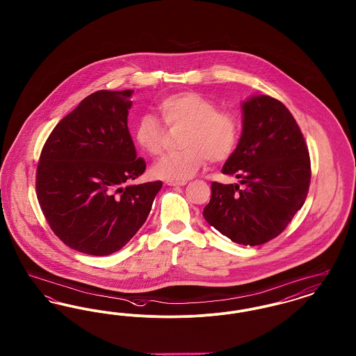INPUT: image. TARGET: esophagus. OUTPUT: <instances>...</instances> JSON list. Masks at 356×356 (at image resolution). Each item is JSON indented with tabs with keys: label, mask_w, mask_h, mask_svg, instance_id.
Here are the masks:
<instances>
[{
	"label": "esophagus",
	"mask_w": 356,
	"mask_h": 356,
	"mask_svg": "<svg viewBox=\"0 0 356 356\" xmlns=\"http://www.w3.org/2000/svg\"><path fill=\"white\" fill-rule=\"evenodd\" d=\"M186 184V181H170V180L167 181V186H184Z\"/></svg>",
	"instance_id": "34e87169"
}]
</instances>
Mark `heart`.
Segmentation results:
<instances>
[{
  "instance_id": "1",
  "label": "heart",
  "mask_w": 356,
  "mask_h": 356,
  "mask_svg": "<svg viewBox=\"0 0 356 356\" xmlns=\"http://www.w3.org/2000/svg\"><path fill=\"white\" fill-rule=\"evenodd\" d=\"M159 111L170 127H186L181 141L184 151L170 153L154 163L152 175L170 181H186L207 161H222L236 148L238 121L225 111H219L212 100L197 92H180L163 99ZM165 131L152 115H143L135 129L137 145L149 154H160Z\"/></svg>"
}]
</instances>
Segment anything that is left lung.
Listing matches in <instances>:
<instances>
[{"label":"left lung","instance_id":"left-lung-1","mask_svg":"<svg viewBox=\"0 0 356 356\" xmlns=\"http://www.w3.org/2000/svg\"><path fill=\"white\" fill-rule=\"evenodd\" d=\"M243 129L221 172L236 184L212 183L204 219L241 245L280 235L303 207L311 180L305 137L284 104L254 95L241 102Z\"/></svg>","mask_w":356,"mask_h":356}]
</instances>
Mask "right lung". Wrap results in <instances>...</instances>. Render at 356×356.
<instances>
[{"label":"right lung","instance_id":"right-lung-1","mask_svg":"<svg viewBox=\"0 0 356 356\" xmlns=\"http://www.w3.org/2000/svg\"><path fill=\"white\" fill-rule=\"evenodd\" d=\"M134 90H99L61 120L37 167V199L72 250L120 251L147 220L161 181L129 184L145 170L128 129Z\"/></svg>","mask_w":356,"mask_h":356}]
</instances>
